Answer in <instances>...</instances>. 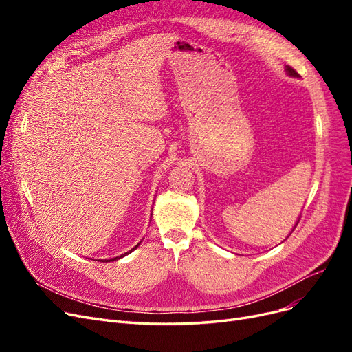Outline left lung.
Returning a JSON list of instances; mask_svg holds the SVG:
<instances>
[{
	"label": "left lung",
	"instance_id": "8db88e82",
	"mask_svg": "<svg viewBox=\"0 0 352 352\" xmlns=\"http://www.w3.org/2000/svg\"><path fill=\"white\" fill-rule=\"evenodd\" d=\"M285 70H286L287 74H289V76H292V78H300V74H298L292 67L285 66ZM298 221H300V220H298ZM298 221H296V225H298ZM296 225H295V226H296ZM295 226H294V229H295Z\"/></svg>",
	"mask_w": 352,
	"mask_h": 352
}]
</instances>
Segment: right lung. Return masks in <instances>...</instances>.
I'll return each mask as SVG.
<instances>
[{
    "label": "right lung",
    "instance_id": "obj_1",
    "mask_svg": "<svg viewBox=\"0 0 352 352\" xmlns=\"http://www.w3.org/2000/svg\"><path fill=\"white\" fill-rule=\"evenodd\" d=\"M140 243H141V242H140ZM140 243H138V245H136V247H135V248H138V247H140ZM135 248H132V250H131V251H129V252H132V251H133V250H135ZM129 252H124V254H122V255H120V257H116V258H110V260H101V261H102V263H109V261H116V260H119V258H122V257H124V255H127V254H129Z\"/></svg>",
    "mask_w": 352,
    "mask_h": 352
}]
</instances>
